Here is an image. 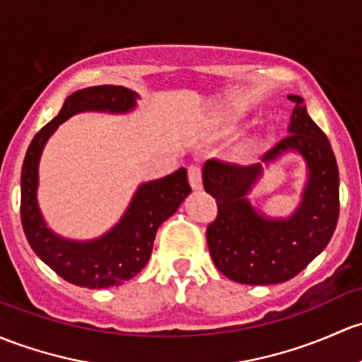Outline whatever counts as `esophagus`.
<instances>
[{"mask_svg": "<svg viewBox=\"0 0 362 362\" xmlns=\"http://www.w3.org/2000/svg\"><path fill=\"white\" fill-rule=\"evenodd\" d=\"M189 182L194 191H199L203 187V178H201V166L191 165L189 166Z\"/></svg>", "mask_w": 362, "mask_h": 362, "instance_id": "esophagus-1", "label": "esophagus"}]
</instances>
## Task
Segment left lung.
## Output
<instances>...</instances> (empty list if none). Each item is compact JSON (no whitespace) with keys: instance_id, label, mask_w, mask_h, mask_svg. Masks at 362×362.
<instances>
[{"instance_id":"8db88e82","label":"left lung","mask_w":362,"mask_h":362,"mask_svg":"<svg viewBox=\"0 0 362 362\" xmlns=\"http://www.w3.org/2000/svg\"><path fill=\"white\" fill-rule=\"evenodd\" d=\"M295 107L286 139L265 152L262 163L298 152L307 166L302 203L288 218H271L251 206L248 194L262 165L239 166L208 159L204 191L216 199L218 215L208 226L213 264L241 284H276L291 279L328 246L340 213V178L332 144L312 121L303 98L288 95Z\"/></svg>"}]
</instances>
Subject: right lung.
Wrapping results in <instances>:
<instances>
[{
  "label": "right lung",
  "mask_w": 362,
  "mask_h": 362,
  "mask_svg": "<svg viewBox=\"0 0 362 362\" xmlns=\"http://www.w3.org/2000/svg\"><path fill=\"white\" fill-rule=\"evenodd\" d=\"M139 95L124 86L100 85L74 91L45 124L25 152L21 175V218L34 253L71 284L90 290L111 288L136 276L149 262L159 226L191 194L187 170L180 168L136 189L130 206L111 230L91 241H72L55 234L37 206V166L53 132L78 112L124 114L136 107Z\"/></svg>",
  "instance_id": "add662e5"
}]
</instances>
